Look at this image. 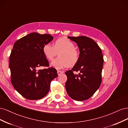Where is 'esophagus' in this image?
Wrapping results in <instances>:
<instances>
[{"label": "esophagus", "mask_w": 128, "mask_h": 128, "mask_svg": "<svg viewBox=\"0 0 128 128\" xmlns=\"http://www.w3.org/2000/svg\"><path fill=\"white\" fill-rule=\"evenodd\" d=\"M57 73H58V75L59 76V75H60L61 74H63V73H64V72L60 71V70H58V71H57Z\"/></svg>", "instance_id": "obj_1"}]
</instances>
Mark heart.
I'll return each instance as SVG.
<instances>
[{
  "instance_id": "1",
  "label": "heart",
  "mask_w": 128,
  "mask_h": 128,
  "mask_svg": "<svg viewBox=\"0 0 128 128\" xmlns=\"http://www.w3.org/2000/svg\"><path fill=\"white\" fill-rule=\"evenodd\" d=\"M75 46V44L67 38L61 37L54 41V46L45 44L42 52L50 61H52L59 53V56L52 62V65L56 69H62L68 66H73L78 61L80 53Z\"/></svg>"
}]
</instances>
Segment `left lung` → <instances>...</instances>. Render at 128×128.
I'll use <instances>...</instances> for the list:
<instances>
[{"instance_id":"8db88e82","label":"left lung","mask_w":128,"mask_h":128,"mask_svg":"<svg viewBox=\"0 0 128 128\" xmlns=\"http://www.w3.org/2000/svg\"><path fill=\"white\" fill-rule=\"evenodd\" d=\"M76 42L80 50V58L72 70L66 72L65 86L68 96L77 101L90 98L102 83L104 58L101 48L91 38L86 36L68 37ZM74 71L79 73L75 74Z\"/></svg>"}]
</instances>
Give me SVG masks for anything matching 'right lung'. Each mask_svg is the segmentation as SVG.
<instances>
[{"instance_id": "right-lung-1", "label": "right lung", "mask_w": 128, "mask_h": 128, "mask_svg": "<svg viewBox=\"0 0 128 128\" xmlns=\"http://www.w3.org/2000/svg\"><path fill=\"white\" fill-rule=\"evenodd\" d=\"M50 34L32 32L15 42L10 56L11 83L19 94L29 100H38L48 94L51 81L58 76L49 67L42 47L53 40Z\"/></svg>"}]
</instances>
